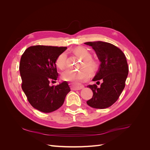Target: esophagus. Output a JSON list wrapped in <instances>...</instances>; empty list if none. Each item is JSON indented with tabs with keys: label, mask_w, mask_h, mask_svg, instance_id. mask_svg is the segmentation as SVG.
Wrapping results in <instances>:
<instances>
[{
	"label": "esophagus",
	"mask_w": 150,
	"mask_h": 150,
	"mask_svg": "<svg viewBox=\"0 0 150 150\" xmlns=\"http://www.w3.org/2000/svg\"><path fill=\"white\" fill-rule=\"evenodd\" d=\"M84 85L83 84H72L71 86V88L72 90H80L84 88Z\"/></svg>",
	"instance_id": "34e87169"
}]
</instances>
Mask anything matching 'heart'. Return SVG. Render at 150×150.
Segmentation results:
<instances>
[{"label":"heart","instance_id":"obj_1","mask_svg":"<svg viewBox=\"0 0 150 150\" xmlns=\"http://www.w3.org/2000/svg\"><path fill=\"white\" fill-rule=\"evenodd\" d=\"M75 55L83 59L81 62V69H86L80 71H75L72 69H67L62 72V79L66 81H72L74 83L83 82L87 80L89 76V71L91 72L96 71L98 67V63L96 59L91 56V53L89 50L84 47H76L73 51ZM67 55L63 52L57 56L55 61V64L57 69L62 70L67 66ZM88 70H87V69Z\"/></svg>","mask_w":150,"mask_h":150}]
</instances>
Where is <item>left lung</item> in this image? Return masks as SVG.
<instances>
[{
    "label": "left lung",
    "mask_w": 150,
    "mask_h": 150,
    "mask_svg": "<svg viewBox=\"0 0 150 150\" xmlns=\"http://www.w3.org/2000/svg\"><path fill=\"white\" fill-rule=\"evenodd\" d=\"M84 44L93 47L101 62L93 81L99 83V80L103 81L100 88L96 84L88 86L93 96L86 103L94 108H107L117 100L125 87L128 74L126 56L120 49L110 43L95 41Z\"/></svg>",
    "instance_id": "left-lung-1"
}]
</instances>
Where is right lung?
<instances>
[{"label":"right lung","mask_w":150,"mask_h":150,"mask_svg":"<svg viewBox=\"0 0 150 150\" xmlns=\"http://www.w3.org/2000/svg\"><path fill=\"white\" fill-rule=\"evenodd\" d=\"M66 49V47L38 45L28 47L22 55L19 64L22 89L36 110L43 112L57 110L71 91L66 81L57 86L49 85L58 77L56 58Z\"/></svg>","instance_id":"obj_1"}]
</instances>
